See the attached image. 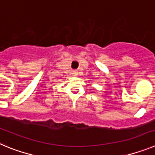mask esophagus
<instances>
[{
    "instance_id": "1",
    "label": "esophagus",
    "mask_w": 155,
    "mask_h": 155,
    "mask_svg": "<svg viewBox=\"0 0 155 155\" xmlns=\"http://www.w3.org/2000/svg\"><path fill=\"white\" fill-rule=\"evenodd\" d=\"M73 74H74V75H78V72H77L76 71H73Z\"/></svg>"
}]
</instances>
